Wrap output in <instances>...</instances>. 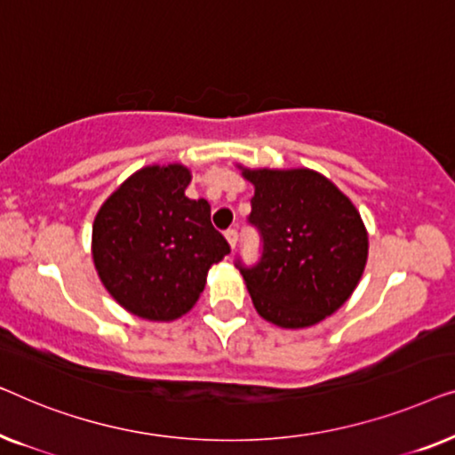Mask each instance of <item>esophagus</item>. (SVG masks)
Listing matches in <instances>:
<instances>
[{
	"mask_svg": "<svg viewBox=\"0 0 455 455\" xmlns=\"http://www.w3.org/2000/svg\"><path fill=\"white\" fill-rule=\"evenodd\" d=\"M225 236H227L228 245L235 249V245H236V241H239V233H236V228H228V230H227V233H225Z\"/></svg>",
	"mask_w": 455,
	"mask_h": 455,
	"instance_id": "obj_1",
	"label": "esophagus"
}]
</instances>
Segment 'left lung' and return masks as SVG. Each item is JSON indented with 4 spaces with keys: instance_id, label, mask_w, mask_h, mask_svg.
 <instances>
[{
    "instance_id": "left-lung-1",
    "label": "left lung",
    "mask_w": 455,
    "mask_h": 455,
    "mask_svg": "<svg viewBox=\"0 0 455 455\" xmlns=\"http://www.w3.org/2000/svg\"><path fill=\"white\" fill-rule=\"evenodd\" d=\"M253 183L249 225L261 258L236 259L253 307L280 328H309L347 303L367 264L369 236L353 202L311 169H243Z\"/></svg>"
}]
</instances>
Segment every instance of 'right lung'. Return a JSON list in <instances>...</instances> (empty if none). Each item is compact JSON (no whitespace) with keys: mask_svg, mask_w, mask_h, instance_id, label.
Returning a JSON list of instances; mask_svg holds the SVG:
<instances>
[{"mask_svg":"<svg viewBox=\"0 0 455 455\" xmlns=\"http://www.w3.org/2000/svg\"><path fill=\"white\" fill-rule=\"evenodd\" d=\"M183 164L144 166L102 204L92 258L108 294L133 315L171 322L188 313L212 264L230 253L210 222V204L189 200Z\"/></svg>","mask_w":455,"mask_h":455,"instance_id":"add662e5","label":"right lung"}]
</instances>
